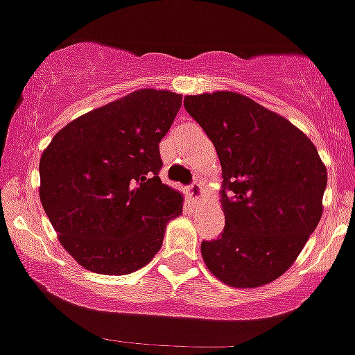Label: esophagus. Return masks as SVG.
<instances>
[{"label":"esophagus","instance_id":"esophagus-1","mask_svg":"<svg viewBox=\"0 0 355 355\" xmlns=\"http://www.w3.org/2000/svg\"><path fill=\"white\" fill-rule=\"evenodd\" d=\"M188 196L193 200V202H198L203 196V188L198 181H193L191 184L188 186Z\"/></svg>","mask_w":355,"mask_h":355}]
</instances>
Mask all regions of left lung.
Here are the masks:
<instances>
[{
  "mask_svg": "<svg viewBox=\"0 0 355 355\" xmlns=\"http://www.w3.org/2000/svg\"><path fill=\"white\" fill-rule=\"evenodd\" d=\"M184 108L223 167L226 226L202 241L203 261L234 288L268 285L290 269L321 219L324 164L300 129L240 93L186 96Z\"/></svg>",
  "mask_w": 355,
  "mask_h": 355,
  "instance_id": "left-lung-1",
  "label": "left lung"
}]
</instances>
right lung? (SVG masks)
<instances>
[{"mask_svg": "<svg viewBox=\"0 0 355 355\" xmlns=\"http://www.w3.org/2000/svg\"><path fill=\"white\" fill-rule=\"evenodd\" d=\"M182 96L138 89L69 122L40 160V198L62 247L98 275L148 264L182 195L160 181L159 143Z\"/></svg>", "mask_w": 355, "mask_h": 355, "instance_id": "obj_1", "label": "right lung"}]
</instances>
